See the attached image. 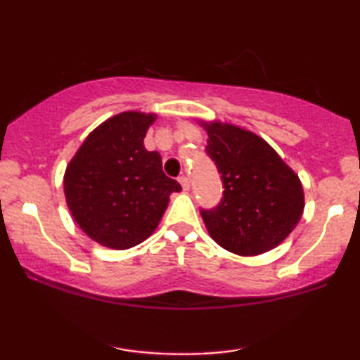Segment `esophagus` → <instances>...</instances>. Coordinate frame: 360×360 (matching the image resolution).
Segmentation results:
<instances>
[{
	"mask_svg": "<svg viewBox=\"0 0 360 360\" xmlns=\"http://www.w3.org/2000/svg\"><path fill=\"white\" fill-rule=\"evenodd\" d=\"M179 181H180L181 188H184V190H190V179H188V176H186V175L179 176Z\"/></svg>",
	"mask_w": 360,
	"mask_h": 360,
	"instance_id": "obj_1",
	"label": "esophagus"
}]
</instances>
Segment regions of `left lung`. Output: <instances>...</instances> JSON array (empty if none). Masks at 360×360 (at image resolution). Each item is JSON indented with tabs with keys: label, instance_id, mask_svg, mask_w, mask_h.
<instances>
[{
	"label": "left lung",
	"instance_id": "1",
	"mask_svg": "<svg viewBox=\"0 0 360 360\" xmlns=\"http://www.w3.org/2000/svg\"><path fill=\"white\" fill-rule=\"evenodd\" d=\"M206 155L221 174L223 196L214 208H201L216 243L239 255L267 252L295 229L303 213L298 175L267 142L231 124L206 126Z\"/></svg>",
	"mask_w": 360,
	"mask_h": 360
}]
</instances>
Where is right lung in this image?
I'll use <instances>...</instances> for the list:
<instances>
[{
    "mask_svg": "<svg viewBox=\"0 0 360 360\" xmlns=\"http://www.w3.org/2000/svg\"><path fill=\"white\" fill-rule=\"evenodd\" d=\"M154 115L112 116L86 137L67 167L63 190L77 224L93 240L129 249L149 238L169 196L180 191L162 170L159 152L144 147Z\"/></svg>",
    "mask_w": 360,
    "mask_h": 360,
    "instance_id": "right-lung-1",
    "label": "right lung"
}]
</instances>
